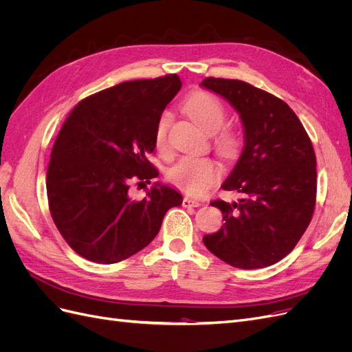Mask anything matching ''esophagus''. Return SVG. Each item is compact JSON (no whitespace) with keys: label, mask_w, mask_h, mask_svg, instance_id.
Returning <instances> with one entry per match:
<instances>
[{"label":"esophagus","mask_w":352,"mask_h":352,"mask_svg":"<svg viewBox=\"0 0 352 352\" xmlns=\"http://www.w3.org/2000/svg\"><path fill=\"white\" fill-rule=\"evenodd\" d=\"M182 206H184V207H199L201 202L197 201V199L189 198V197H185L184 201H182Z\"/></svg>","instance_id":"34e87169"}]
</instances>
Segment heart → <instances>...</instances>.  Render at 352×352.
Masks as SVG:
<instances>
[{
	"label": "heart",
	"mask_w": 352,
	"mask_h": 352,
	"mask_svg": "<svg viewBox=\"0 0 352 352\" xmlns=\"http://www.w3.org/2000/svg\"><path fill=\"white\" fill-rule=\"evenodd\" d=\"M188 116L199 124L207 133H216L214 144L217 150L226 157L235 155L238 151V135L229 127H221L226 123V107L219 97L207 91L194 92L185 101ZM170 114L163 113L155 126V144L163 148L167 142ZM167 177L176 188L184 192L199 197L214 186L221 177V167L214 158L185 155L168 170Z\"/></svg>",
	"instance_id": "heart-1"
}]
</instances>
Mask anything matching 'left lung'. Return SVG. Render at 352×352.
I'll return each instance as SVG.
<instances>
[{
	"mask_svg": "<svg viewBox=\"0 0 352 352\" xmlns=\"http://www.w3.org/2000/svg\"><path fill=\"white\" fill-rule=\"evenodd\" d=\"M201 85L236 109L245 132L242 154L221 186L243 198L211 201L225 223L202 241L233 267H267L295 248L311 221L317 192L311 140L289 105L269 92L238 79L206 78Z\"/></svg>",
	"mask_w": 352,
	"mask_h": 352,
	"instance_id": "left-lung-1",
	"label": "left lung"
}]
</instances>
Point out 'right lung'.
<instances>
[{
  "mask_svg": "<svg viewBox=\"0 0 352 352\" xmlns=\"http://www.w3.org/2000/svg\"><path fill=\"white\" fill-rule=\"evenodd\" d=\"M182 87L177 74L127 80L74 105L63 123L47 170L51 217L69 247L94 263L126 260L150 243L168 208L182 204L173 188L155 185L132 199V180L158 176L148 160L155 126Z\"/></svg>",
  "mask_w": 352,
  "mask_h": 352,
  "instance_id": "right-lung-1",
  "label": "right lung"
}]
</instances>
